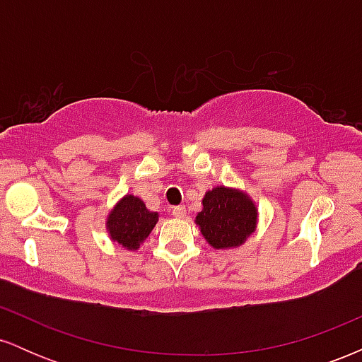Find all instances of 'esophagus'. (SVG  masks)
I'll return each mask as SVG.
<instances>
[{
    "instance_id": "34e87169",
    "label": "esophagus",
    "mask_w": 362,
    "mask_h": 362,
    "mask_svg": "<svg viewBox=\"0 0 362 362\" xmlns=\"http://www.w3.org/2000/svg\"><path fill=\"white\" fill-rule=\"evenodd\" d=\"M172 214H173V218H177V219L185 218V207H184V206H177V207H173V209H172Z\"/></svg>"
}]
</instances>
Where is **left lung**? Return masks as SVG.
I'll return each instance as SVG.
<instances>
[{
  "label": "left lung",
  "mask_w": 362,
  "mask_h": 362,
  "mask_svg": "<svg viewBox=\"0 0 362 362\" xmlns=\"http://www.w3.org/2000/svg\"><path fill=\"white\" fill-rule=\"evenodd\" d=\"M259 209L247 192L233 187L218 185L202 197V211L195 224L206 242L216 250L238 248L255 231Z\"/></svg>",
  "instance_id": "obj_1"
}]
</instances>
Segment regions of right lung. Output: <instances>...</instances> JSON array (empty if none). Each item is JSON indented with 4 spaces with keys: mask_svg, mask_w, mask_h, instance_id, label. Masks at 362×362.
Instances as JSON below:
<instances>
[{
    "mask_svg": "<svg viewBox=\"0 0 362 362\" xmlns=\"http://www.w3.org/2000/svg\"><path fill=\"white\" fill-rule=\"evenodd\" d=\"M158 223V213L148 211L136 195L127 194L119 199L107 216L105 228L112 242L127 250H138Z\"/></svg>",
    "mask_w": 362,
    "mask_h": 362,
    "instance_id": "right-lung-1",
    "label": "right lung"
}]
</instances>
